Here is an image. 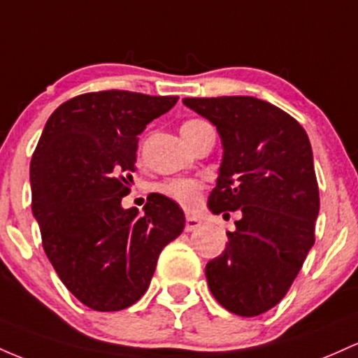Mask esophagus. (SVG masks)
<instances>
[{
    "mask_svg": "<svg viewBox=\"0 0 358 358\" xmlns=\"http://www.w3.org/2000/svg\"><path fill=\"white\" fill-rule=\"evenodd\" d=\"M201 224H203V222H201L199 218H196V216H191V215L186 216V231L198 230Z\"/></svg>",
    "mask_w": 358,
    "mask_h": 358,
    "instance_id": "obj_1",
    "label": "esophagus"
}]
</instances>
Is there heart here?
Instances as JSON below:
<instances>
[{"label":"heart","mask_w":358,"mask_h":358,"mask_svg":"<svg viewBox=\"0 0 358 358\" xmlns=\"http://www.w3.org/2000/svg\"><path fill=\"white\" fill-rule=\"evenodd\" d=\"M204 123L206 122H201V120H189V122H186L180 127V135L196 130V128L204 125ZM159 191L166 194L167 198L174 199L180 206L192 208L198 203L201 182L194 179H169L166 182L160 184Z\"/></svg>","instance_id":"obj_1"}]
</instances>
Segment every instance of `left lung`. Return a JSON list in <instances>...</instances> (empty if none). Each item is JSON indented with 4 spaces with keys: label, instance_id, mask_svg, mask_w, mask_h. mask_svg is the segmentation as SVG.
<instances>
[{
    "label": "left lung",
    "instance_id": "left-lung-1",
    "mask_svg": "<svg viewBox=\"0 0 358 358\" xmlns=\"http://www.w3.org/2000/svg\"><path fill=\"white\" fill-rule=\"evenodd\" d=\"M182 103L222 138L208 208L215 215L242 213L223 254L206 264L208 286L230 313L259 316L286 296L315 245L320 191L311 143L291 115L254 96Z\"/></svg>",
    "mask_w": 358,
    "mask_h": 358
}]
</instances>
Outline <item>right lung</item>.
Returning a JSON list of instances; mask_svg holds the SVG:
<instances>
[{
  "instance_id": "obj_1",
  "label": "right lung",
  "mask_w": 358,
  "mask_h": 358,
  "mask_svg": "<svg viewBox=\"0 0 358 358\" xmlns=\"http://www.w3.org/2000/svg\"><path fill=\"white\" fill-rule=\"evenodd\" d=\"M178 96L99 91L62 103L30 162L31 211L50 264L94 311H120L148 289L162 248L182 233L176 201L150 194L143 213L122 206L138 135Z\"/></svg>"
}]
</instances>
